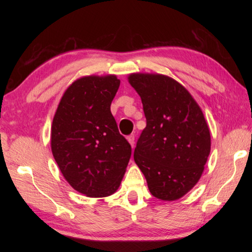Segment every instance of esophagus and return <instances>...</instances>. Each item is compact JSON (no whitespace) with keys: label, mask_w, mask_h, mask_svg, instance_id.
Returning a JSON list of instances; mask_svg holds the SVG:
<instances>
[{"label":"esophagus","mask_w":252,"mask_h":252,"mask_svg":"<svg viewBox=\"0 0 252 252\" xmlns=\"http://www.w3.org/2000/svg\"><path fill=\"white\" fill-rule=\"evenodd\" d=\"M126 140H127V141H129V143L131 144V147L133 148V147H134V135H133V134L129 135V136H127V138H126Z\"/></svg>","instance_id":"34e87169"}]
</instances>
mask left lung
Segmentation results:
<instances>
[{"label": "left lung", "mask_w": 252, "mask_h": 252, "mask_svg": "<svg viewBox=\"0 0 252 252\" xmlns=\"http://www.w3.org/2000/svg\"><path fill=\"white\" fill-rule=\"evenodd\" d=\"M127 81L141 97L147 119L134 161L153 197L174 201L202 176L211 148L208 123L190 92L170 76L131 73Z\"/></svg>", "instance_id": "8db88e82"}]
</instances>
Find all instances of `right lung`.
Returning <instances> with one entry per match:
<instances>
[{
	"label": "right lung",
	"instance_id": "right-lung-1",
	"mask_svg": "<svg viewBox=\"0 0 252 252\" xmlns=\"http://www.w3.org/2000/svg\"><path fill=\"white\" fill-rule=\"evenodd\" d=\"M119 87L114 74L75 80L63 93L51 126V150L60 171L90 198L116 192L131 157L110 110Z\"/></svg>",
	"mask_w": 252,
	"mask_h": 252
}]
</instances>
